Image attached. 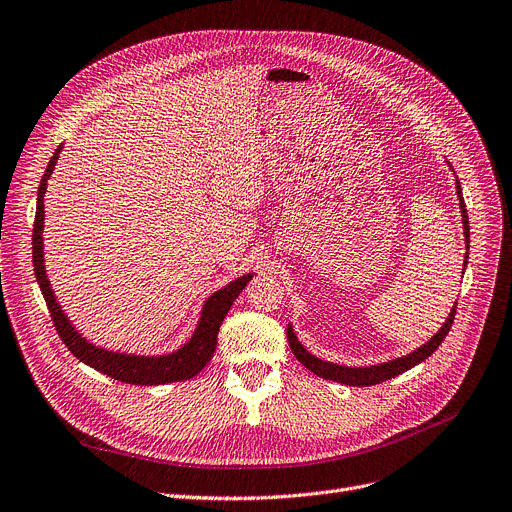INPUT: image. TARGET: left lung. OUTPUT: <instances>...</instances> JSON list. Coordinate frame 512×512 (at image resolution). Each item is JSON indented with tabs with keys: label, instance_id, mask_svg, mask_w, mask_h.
<instances>
[{
	"label": "left lung",
	"instance_id": "obj_1",
	"mask_svg": "<svg viewBox=\"0 0 512 512\" xmlns=\"http://www.w3.org/2000/svg\"><path fill=\"white\" fill-rule=\"evenodd\" d=\"M448 166L452 168L450 162H448ZM452 173H454V168H452ZM456 196H458V206H460V214H462V231H465V246H467L465 262H462V266H467V262H469V214H467L465 200H462V189H460L458 177H456ZM462 271H465V269H462ZM454 312H456V302H454L450 314L446 316L444 325L437 329L435 335H431L429 342H425L417 350H412L410 354H404V356H398V358H392V360H385V362L364 364V367H346V364H337V362H329V360L314 356L312 352H308L300 344V339H298V335H296V331L291 325H287V342H289L291 352H294L296 358L314 375H319V377L329 379V381L344 383V385H352V387H367V385H375V383L392 379L400 373H406L408 369L417 367V364L427 360L437 348H440V344L444 342V337L448 335V331L454 323Z\"/></svg>",
	"mask_w": 512,
	"mask_h": 512
}]
</instances>
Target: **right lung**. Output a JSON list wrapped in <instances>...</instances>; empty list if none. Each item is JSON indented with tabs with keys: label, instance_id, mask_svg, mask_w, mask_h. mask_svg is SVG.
I'll return each instance as SVG.
<instances>
[{
	"label": "right lung",
	"instance_id": "right-lung-1",
	"mask_svg": "<svg viewBox=\"0 0 512 512\" xmlns=\"http://www.w3.org/2000/svg\"><path fill=\"white\" fill-rule=\"evenodd\" d=\"M62 145L54 152L50 164L45 168V175L41 179V185L37 189V212H35V227H33V266L35 277L39 283L41 294L45 298L47 308H50L52 321L56 325V331L60 333L62 342L68 346V350L75 354L87 367L100 371L116 381L131 383V385H164L175 383L196 377L212 358L216 350L218 329H221L229 308L233 306L235 298L241 294V289L252 281L256 273L241 275L235 281L227 283L212 296H208L202 304L196 329H193L187 342L166 354H129L120 350L102 348L89 339L70 323L66 312L62 310L60 302L56 300V294L52 289L50 279L45 273V256H43V221H45V208L43 198L47 191V181H50L56 162L60 158Z\"/></svg>",
	"mask_w": 512,
	"mask_h": 512
}]
</instances>
